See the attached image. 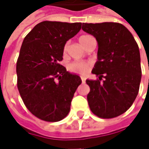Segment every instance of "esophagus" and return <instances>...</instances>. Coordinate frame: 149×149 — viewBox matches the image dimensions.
<instances>
[{"label":"esophagus","mask_w":149,"mask_h":149,"mask_svg":"<svg viewBox=\"0 0 149 149\" xmlns=\"http://www.w3.org/2000/svg\"><path fill=\"white\" fill-rule=\"evenodd\" d=\"M81 80H82V83L83 84L85 83V78L84 77H81Z\"/></svg>","instance_id":"esophagus-1"}]
</instances>
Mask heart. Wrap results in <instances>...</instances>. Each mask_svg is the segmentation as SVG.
<instances>
[{"mask_svg": "<svg viewBox=\"0 0 149 149\" xmlns=\"http://www.w3.org/2000/svg\"><path fill=\"white\" fill-rule=\"evenodd\" d=\"M89 36H80L79 39L80 44L83 43L84 40ZM67 46H68L67 44H65V46H64V52L65 53L67 50ZM89 64L86 63V62H83V61H74V62H71L69 65V69H70V71L77 73V74H85L89 70Z\"/></svg>", "mask_w": 149, "mask_h": 149, "instance_id": "1", "label": "heart"}]
</instances>
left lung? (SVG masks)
Wrapping results in <instances>:
<instances>
[{"mask_svg": "<svg viewBox=\"0 0 149 149\" xmlns=\"http://www.w3.org/2000/svg\"><path fill=\"white\" fill-rule=\"evenodd\" d=\"M82 30L95 36L99 47L98 60L92 70L99 79H86L90 88L87 95L89 108L102 118L119 116L131 107L139 94L142 70L138 44L119 23H83Z\"/></svg>", "mask_w": 149, "mask_h": 149, "instance_id": "1", "label": "left lung"}]
</instances>
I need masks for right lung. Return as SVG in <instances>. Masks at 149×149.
<instances>
[{"label": "right lung", "mask_w": 149, "mask_h": 149, "mask_svg": "<svg viewBox=\"0 0 149 149\" xmlns=\"http://www.w3.org/2000/svg\"><path fill=\"white\" fill-rule=\"evenodd\" d=\"M81 23L42 21L26 36L16 63L17 87L26 108L47 122L65 118L80 77L66 70L64 46L81 29Z\"/></svg>", "instance_id": "obj_1"}]
</instances>
